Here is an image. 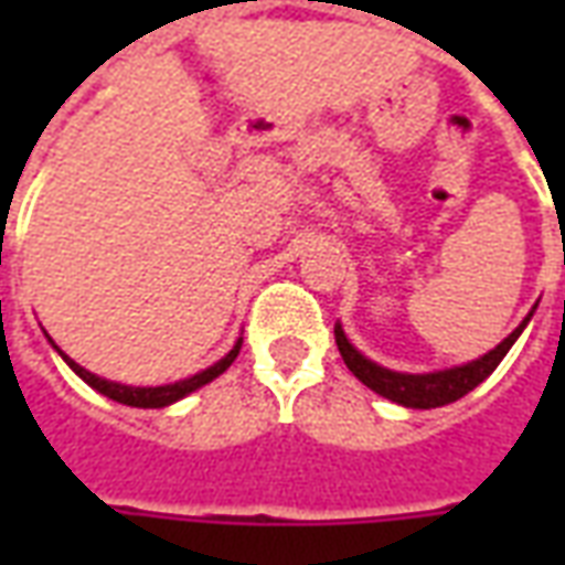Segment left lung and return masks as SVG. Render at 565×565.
Wrapping results in <instances>:
<instances>
[{
	"label": "left lung",
	"instance_id": "8db88e82",
	"mask_svg": "<svg viewBox=\"0 0 565 565\" xmlns=\"http://www.w3.org/2000/svg\"><path fill=\"white\" fill-rule=\"evenodd\" d=\"M526 320H523L518 330L511 332L505 342L497 344L490 354L478 356V360L466 363V366L429 372V375H403V372H391V369L372 363V360H366V356L356 351L354 344L344 339L342 327H335V344L342 351L344 366L351 369L356 379L366 384L369 391L381 393V396H387V399L405 405V408H438V405L457 403L460 396L475 391L502 363V356L509 354V348L518 342V335L526 327Z\"/></svg>",
	"mask_w": 565,
	"mask_h": 565
}]
</instances>
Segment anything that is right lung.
I'll return each instance as SVG.
<instances>
[{
	"label": "right lung",
	"mask_w": 565,
	"mask_h": 565,
	"mask_svg": "<svg viewBox=\"0 0 565 565\" xmlns=\"http://www.w3.org/2000/svg\"><path fill=\"white\" fill-rule=\"evenodd\" d=\"M238 351H242V342L235 344L233 351L223 356L221 363H214V366L205 369V372H199V375H193V379L174 381V384H166V387H127V384H115V381H105L99 379V375L87 372L84 366H78V363H75V360H68L63 351H60V354H63V360L72 366V372H75L78 379L87 381L93 391H99L103 396H108V399H115V403H124V405H136V408H162V405L178 403V399H184L186 393L199 391L202 384H209V381H214L217 375H223L226 369L233 366V360L238 356Z\"/></svg>",
	"instance_id": "obj_1"
}]
</instances>
